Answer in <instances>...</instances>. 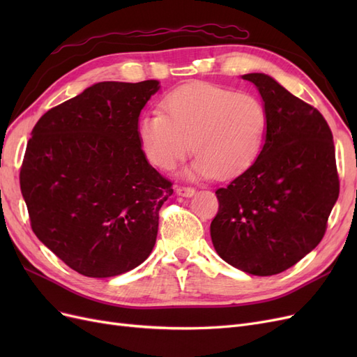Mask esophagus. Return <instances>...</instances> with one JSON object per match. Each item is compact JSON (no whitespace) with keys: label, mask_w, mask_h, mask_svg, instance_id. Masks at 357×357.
<instances>
[{"label":"esophagus","mask_w":357,"mask_h":357,"mask_svg":"<svg viewBox=\"0 0 357 357\" xmlns=\"http://www.w3.org/2000/svg\"><path fill=\"white\" fill-rule=\"evenodd\" d=\"M176 192H177V195L186 197V198H190V197L195 195V189H193V188H186V186H178L176 189Z\"/></svg>","instance_id":"obj_1"}]
</instances>
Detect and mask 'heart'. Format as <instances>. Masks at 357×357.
<instances>
[{"instance_id": "obj_1", "label": "heart", "mask_w": 357, "mask_h": 357, "mask_svg": "<svg viewBox=\"0 0 357 357\" xmlns=\"http://www.w3.org/2000/svg\"><path fill=\"white\" fill-rule=\"evenodd\" d=\"M160 112L146 113L138 137L150 164L171 171L192 150L183 176L234 178L250 169L264 146L268 114L255 95L210 83L188 84L165 96Z\"/></svg>"}]
</instances>
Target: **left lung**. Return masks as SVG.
<instances>
[{"label":"left lung","instance_id":"1","mask_svg":"<svg viewBox=\"0 0 357 357\" xmlns=\"http://www.w3.org/2000/svg\"><path fill=\"white\" fill-rule=\"evenodd\" d=\"M252 82L266 109L264 146L255 165L215 190L210 234L215 252L236 269L274 275L314 250L338 199L333 137L319 110L271 75Z\"/></svg>","mask_w":357,"mask_h":357}]
</instances>
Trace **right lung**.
Instances as JSON below:
<instances>
[{"mask_svg":"<svg viewBox=\"0 0 357 357\" xmlns=\"http://www.w3.org/2000/svg\"><path fill=\"white\" fill-rule=\"evenodd\" d=\"M159 88L95 83L32 129L20 168L32 231L82 275H121L153 250L172 185L149 164L138 119Z\"/></svg>","mask_w":357,"mask_h":357,"instance_id":"1","label":"right lung"}]
</instances>
